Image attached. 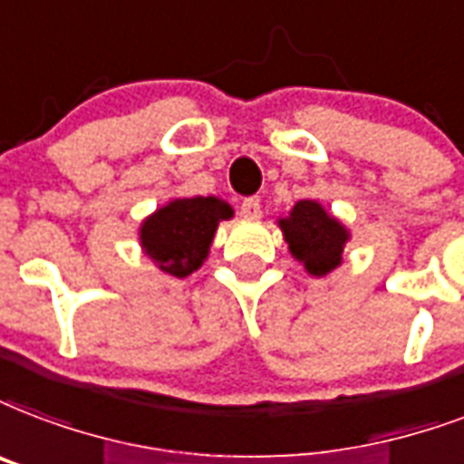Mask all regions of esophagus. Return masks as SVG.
Here are the masks:
<instances>
[{
  "mask_svg": "<svg viewBox=\"0 0 464 464\" xmlns=\"http://www.w3.org/2000/svg\"><path fill=\"white\" fill-rule=\"evenodd\" d=\"M240 214L246 218H260L263 217V208H260V199L257 197H247L240 204Z\"/></svg>",
  "mask_w": 464,
  "mask_h": 464,
  "instance_id": "34e87169",
  "label": "esophagus"
}]
</instances>
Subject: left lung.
<instances>
[{
    "label": "left lung",
    "instance_id": "left-lung-1",
    "mask_svg": "<svg viewBox=\"0 0 464 464\" xmlns=\"http://www.w3.org/2000/svg\"><path fill=\"white\" fill-rule=\"evenodd\" d=\"M289 253L314 277H324L343 263V247L350 240L348 228L314 199L296 201L289 217L277 221Z\"/></svg>",
    "mask_w": 464,
    "mask_h": 464
}]
</instances>
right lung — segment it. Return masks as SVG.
<instances>
[{
  "mask_svg": "<svg viewBox=\"0 0 464 464\" xmlns=\"http://www.w3.org/2000/svg\"><path fill=\"white\" fill-rule=\"evenodd\" d=\"M231 217V204L218 197L172 199L140 224V247L158 270L182 279L199 270L218 221Z\"/></svg>",
  "mask_w": 464,
  "mask_h": 464,
  "instance_id": "right-lung-1",
  "label": "right lung"
}]
</instances>
